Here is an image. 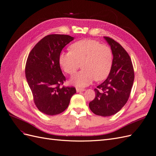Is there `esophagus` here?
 I'll list each match as a JSON object with an SVG mask.
<instances>
[{
	"label": "esophagus",
	"instance_id": "1",
	"mask_svg": "<svg viewBox=\"0 0 156 156\" xmlns=\"http://www.w3.org/2000/svg\"><path fill=\"white\" fill-rule=\"evenodd\" d=\"M84 90H84V88H78V87L76 88V91H77V92H83V91H84Z\"/></svg>",
	"mask_w": 156,
	"mask_h": 156
}]
</instances>
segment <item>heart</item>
<instances>
[{"label":"heart","instance_id":"obj_1","mask_svg":"<svg viewBox=\"0 0 156 156\" xmlns=\"http://www.w3.org/2000/svg\"><path fill=\"white\" fill-rule=\"evenodd\" d=\"M112 52L109 47L94 40H83L70 46V51L61 52L59 63L66 73L73 75L81 66L83 69L70 79L71 84L84 87L105 79L112 64Z\"/></svg>","mask_w":156,"mask_h":156}]
</instances>
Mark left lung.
<instances>
[{
	"label": "left lung",
	"instance_id": "8db88e82",
	"mask_svg": "<svg viewBox=\"0 0 156 156\" xmlns=\"http://www.w3.org/2000/svg\"><path fill=\"white\" fill-rule=\"evenodd\" d=\"M104 38L111 46L112 64L108 77L94 89L96 97L89 103V107L96 115L109 116L120 111L128 100L135 75L127 51L111 37Z\"/></svg>",
	"mask_w": 156,
	"mask_h": 156
}]
</instances>
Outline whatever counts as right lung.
<instances>
[{"label":"right lung","mask_w":156,"mask_h":156,"mask_svg":"<svg viewBox=\"0 0 156 156\" xmlns=\"http://www.w3.org/2000/svg\"><path fill=\"white\" fill-rule=\"evenodd\" d=\"M74 37L64 34L45 36L33 48L27 58L25 76L38 110L56 115L68 108L75 87H60L66 81L60 67L59 55Z\"/></svg>","instance_id":"obj_1"}]
</instances>
